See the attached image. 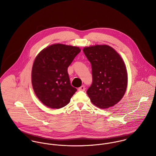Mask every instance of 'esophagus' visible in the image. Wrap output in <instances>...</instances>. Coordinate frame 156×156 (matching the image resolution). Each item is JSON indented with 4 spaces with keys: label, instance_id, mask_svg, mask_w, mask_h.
<instances>
[{
    "label": "esophagus",
    "instance_id": "esophagus-1",
    "mask_svg": "<svg viewBox=\"0 0 156 156\" xmlns=\"http://www.w3.org/2000/svg\"><path fill=\"white\" fill-rule=\"evenodd\" d=\"M78 90L80 91H84L85 90V86H81L80 87L78 88Z\"/></svg>",
    "mask_w": 156,
    "mask_h": 156
}]
</instances>
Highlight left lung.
<instances>
[{"mask_svg": "<svg viewBox=\"0 0 156 156\" xmlns=\"http://www.w3.org/2000/svg\"><path fill=\"white\" fill-rule=\"evenodd\" d=\"M83 52L92 66V83L87 90L89 97L99 108L113 106L123 98L127 87L124 61L107 45L84 47Z\"/></svg>", "mask_w": 156, "mask_h": 156, "instance_id": "1", "label": "left lung"}]
</instances>
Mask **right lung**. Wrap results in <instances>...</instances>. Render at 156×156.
Here are the masks:
<instances>
[{
  "label": "right lung",
  "mask_w": 156,
  "mask_h": 156,
  "mask_svg": "<svg viewBox=\"0 0 156 156\" xmlns=\"http://www.w3.org/2000/svg\"><path fill=\"white\" fill-rule=\"evenodd\" d=\"M80 51L79 47L57 44L37 55L32 67L31 82L36 95L44 105L59 109L70 102L77 89L70 84L67 69Z\"/></svg>",
  "instance_id": "obj_1"
}]
</instances>
